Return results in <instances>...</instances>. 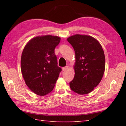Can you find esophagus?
Segmentation results:
<instances>
[{
    "mask_svg": "<svg viewBox=\"0 0 126 126\" xmlns=\"http://www.w3.org/2000/svg\"><path fill=\"white\" fill-rule=\"evenodd\" d=\"M68 68H69V66H65V67H63L62 68V70H63V71H66V70H68Z\"/></svg>",
    "mask_w": 126,
    "mask_h": 126,
    "instance_id": "34e87169",
    "label": "esophagus"
}]
</instances>
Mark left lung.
Here are the masks:
<instances>
[{
  "instance_id": "obj_1",
  "label": "left lung",
  "mask_w": 126,
  "mask_h": 126,
  "mask_svg": "<svg viewBox=\"0 0 126 126\" xmlns=\"http://www.w3.org/2000/svg\"><path fill=\"white\" fill-rule=\"evenodd\" d=\"M68 42L75 52V76L71 89L79 95L89 94L101 82L105 70V56L100 43L94 37L76 34Z\"/></svg>"
}]
</instances>
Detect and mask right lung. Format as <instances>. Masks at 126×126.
<instances>
[{"label":"right lung","instance_id":"1","mask_svg":"<svg viewBox=\"0 0 126 126\" xmlns=\"http://www.w3.org/2000/svg\"><path fill=\"white\" fill-rule=\"evenodd\" d=\"M60 37L45 35L34 37L24 48L21 71L26 85L36 94L44 96L52 92L62 69L57 66L55 48Z\"/></svg>","mask_w":126,"mask_h":126}]
</instances>
